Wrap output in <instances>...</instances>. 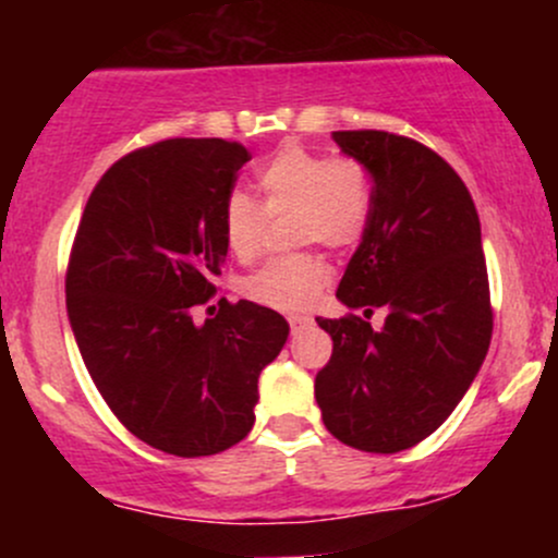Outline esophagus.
I'll return each mask as SVG.
<instances>
[{
    "mask_svg": "<svg viewBox=\"0 0 558 558\" xmlns=\"http://www.w3.org/2000/svg\"><path fill=\"white\" fill-rule=\"evenodd\" d=\"M288 325H291L293 332H299L301 328H306V325H312V317H306V315H291V317H288Z\"/></svg>",
    "mask_w": 558,
    "mask_h": 558,
    "instance_id": "esophagus-1",
    "label": "esophagus"
}]
</instances>
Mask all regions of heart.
<instances>
[{
  "mask_svg": "<svg viewBox=\"0 0 558 558\" xmlns=\"http://www.w3.org/2000/svg\"><path fill=\"white\" fill-rule=\"evenodd\" d=\"M257 185L262 207L243 191L228 194L222 204V235L230 254L248 259L257 254L265 214L293 209V241L323 243L330 248L354 246L373 217V178L360 159L330 157L323 151L286 144L259 165ZM330 270L317 254L272 257L246 275L243 296L272 310H304L328 286Z\"/></svg>",
  "mask_w": 558,
  "mask_h": 558,
  "instance_id": "b5f03b06",
  "label": "heart"
}]
</instances>
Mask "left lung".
Segmentation results:
<instances>
[{
  "label": "left lung",
  "instance_id": "obj_1",
  "mask_svg": "<svg viewBox=\"0 0 558 558\" xmlns=\"http://www.w3.org/2000/svg\"><path fill=\"white\" fill-rule=\"evenodd\" d=\"M343 155L373 178V217L336 296L363 317H317L332 338L315 377L325 427L369 453H396L438 430L480 373L493 310L480 217L462 178L420 141L336 131Z\"/></svg>",
  "mask_w": 558,
  "mask_h": 558
}]
</instances>
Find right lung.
<instances>
[{
	"label": "right lung",
	"instance_id": "1",
	"mask_svg": "<svg viewBox=\"0 0 558 558\" xmlns=\"http://www.w3.org/2000/svg\"><path fill=\"white\" fill-rule=\"evenodd\" d=\"M246 146L168 138L120 157L83 209L65 296L75 343L112 414L172 457H213L254 425L262 369L288 341L275 310L215 296L226 262L222 204Z\"/></svg>",
	"mask_w": 558,
	"mask_h": 558
}]
</instances>
